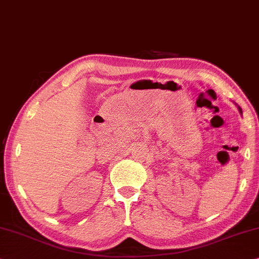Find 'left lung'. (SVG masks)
<instances>
[{
	"label": "left lung",
	"instance_id": "1",
	"mask_svg": "<svg viewBox=\"0 0 259 259\" xmlns=\"http://www.w3.org/2000/svg\"><path fill=\"white\" fill-rule=\"evenodd\" d=\"M238 110H239V112H241V113H242V110H241V107H238Z\"/></svg>",
	"mask_w": 259,
	"mask_h": 259
}]
</instances>
